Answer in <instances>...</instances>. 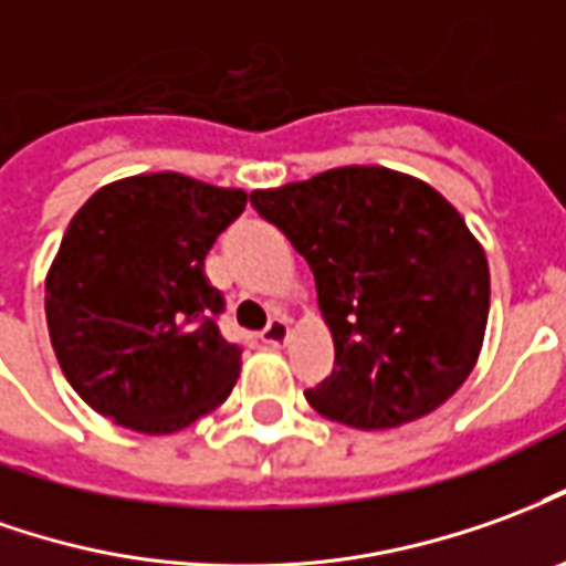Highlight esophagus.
<instances>
[{"instance_id": "esophagus-1", "label": "esophagus", "mask_w": 566, "mask_h": 566, "mask_svg": "<svg viewBox=\"0 0 566 566\" xmlns=\"http://www.w3.org/2000/svg\"><path fill=\"white\" fill-rule=\"evenodd\" d=\"M287 337H291V324H287V318H272L270 324H266V331H263V343L266 346H284L287 343Z\"/></svg>"}]
</instances>
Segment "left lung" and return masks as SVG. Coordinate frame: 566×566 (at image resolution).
<instances>
[{
  "mask_svg": "<svg viewBox=\"0 0 566 566\" xmlns=\"http://www.w3.org/2000/svg\"><path fill=\"white\" fill-rule=\"evenodd\" d=\"M306 256L334 337V370L306 392L327 420L395 429L432 413L472 374L490 312L484 248L438 189L346 165L251 192Z\"/></svg>",
  "mask_w": 566,
  "mask_h": 566,
  "instance_id": "1",
  "label": "left lung"
}]
</instances>
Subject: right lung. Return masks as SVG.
Returning <instances> with one entry per match:
<instances>
[{
  "mask_svg": "<svg viewBox=\"0 0 566 566\" xmlns=\"http://www.w3.org/2000/svg\"><path fill=\"white\" fill-rule=\"evenodd\" d=\"M244 205V189L159 171L106 184L70 220L45 318L63 377L101 417L171 434L227 401L242 349L217 327L205 256Z\"/></svg>",
  "mask_w": 566,
  "mask_h": 566,
  "instance_id": "add662e5",
  "label": "right lung"
}]
</instances>
